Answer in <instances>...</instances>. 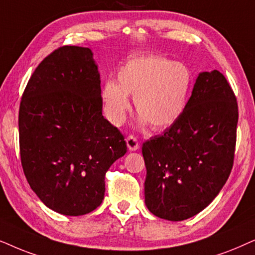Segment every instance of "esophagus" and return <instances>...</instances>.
Masks as SVG:
<instances>
[{
  "instance_id": "esophagus-1",
  "label": "esophagus",
  "mask_w": 255,
  "mask_h": 255,
  "mask_svg": "<svg viewBox=\"0 0 255 255\" xmlns=\"http://www.w3.org/2000/svg\"><path fill=\"white\" fill-rule=\"evenodd\" d=\"M126 142H127V147L130 151L137 150L138 147H140V143H138L137 138L133 136V135H129V136L126 138Z\"/></svg>"
}]
</instances>
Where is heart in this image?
I'll return each instance as SVG.
<instances>
[{"label": "heart", "mask_w": 255, "mask_h": 255, "mask_svg": "<svg viewBox=\"0 0 255 255\" xmlns=\"http://www.w3.org/2000/svg\"><path fill=\"white\" fill-rule=\"evenodd\" d=\"M192 73L182 63L161 56L136 57L118 72V81L107 80L101 90L105 114L114 126L124 124L129 98L140 113L141 124L154 129L169 127L188 106Z\"/></svg>", "instance_id": "obj_1"}]
</instances>
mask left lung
Masks as SVG:
<instances>
[{"mask_svg":"<svg viewBox=\"0 0 255 255\" xmlns=\"http://www.w3.org/2000/svg\"><path fill=\"white\" fill-rule=\"evenodd\" d=\"M238 104L219 71L202 72L181 118L142 145L144 202L152 215L181 222L203 211L233 167Z\"/></svg>","mask_w":255,"mask_h":255,"instance_id":"8db88e82","label":"left lung"}]
</instances>
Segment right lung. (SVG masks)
<instances>
[{
    "label": "right lung",
    "mask_w": 255,
    "mask_h": 255,
    "mask_svg": "<svg viewBox=\"0 0 255 255\" xmlns=\"http://www.w3.org/2000/svg\"><path fill=\"white\" fill-rule=\"evenodd\" d=\"M26 181L53 211L83 216L105 196V175L127 152L103 115L100 73L88 47L63 46L37 66L18 114Z\"/></svg>",
    "instance_id": "obj_1"
}]
</instances>
